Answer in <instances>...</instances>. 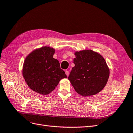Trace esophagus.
<instances>
[{
  "mask_svg": "<svg viewBox=\"0 0 133 133\" xmlns=\"http://www.w3.org/2000/svg\"><path fill=\"white\" fill-rule=\"evenodd\" d=\"M65 74H66V75H67V76H69V71H67V70H66V71H65Z\"/></svg>",
  "mask_w": 133,
  "mask_h": 133,
  "instance_id": "esophagus-1",
  "label": "esophagus"
}]
</instances>
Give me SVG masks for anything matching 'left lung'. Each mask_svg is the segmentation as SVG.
<instances>
[{"mask_svg":"<svg viewBox=\"0 0 133 133\" xmlns=\"http://www.w3.org/2000/svg\"><path fill=\"white\" fill-rule=\"evenodd\" d=\"M75 56V66L68 78L76 91L83 96L100 92L107 85L110 75L103 57L90 50L76 51Z\"/></svg>","mask_w":133,"mask_h":133,"instance_id":"1","label":"left lung"}]
</instances>
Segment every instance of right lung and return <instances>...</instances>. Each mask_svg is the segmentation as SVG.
I'll use <instances>...</instances> for the list:
<instances>
[{
  "label": "right lung",
  "instance_id": "1",
  "mask_svg": "<svg viewBox=\"0 0 133 133\" xmlns=\"http://www.w3.org/2000/svg\"><path fill=\"white\" fill-rule=\"evenodd\" d=\"M55 50L44 46L33 51L24 60L22 74L26 84L43 95L54 91L61 79L67 78L59 61L53 57Z\"/></svg>",
  "mask_w": 133,
  "mask_h": 133
}]
</instances>
